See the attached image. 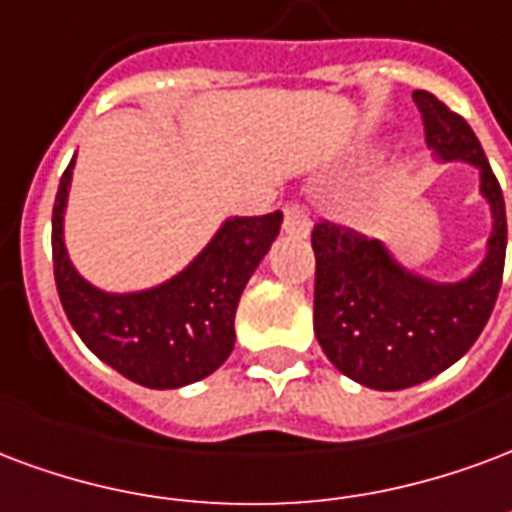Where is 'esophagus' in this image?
I'll use <instances>...</instances> for the list:
<instances>
[{"label":"esophagus","mask_w":512,"mask_h":512,"mask_svg":"<svg viewBox=\"0 0 512 512\" xmlns=\"http://www.w3.org/2000/svg\"><path fill=\"white\" fill-rule=\"evenodd\" d=\"M312 230V219H309V211L301 203H290L285 208V233L295 238H306Z\"/></svg>","instance_id":"34e87169"}]
</instances>
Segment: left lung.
Here are the masks:
<instances>
[{
  "label": "left lung",
  "mask_w": 512,
  "mask_h": 512,
  "mask_svg": "<svg viewBox=\"0 0 512 512\" xmlns=\"http://www.w3.org/2000/svg\"><path fill=\"white\" fill-rule=\"evenodd\" d=\"M426 143L439 162L480 173L491 236L480 266L458 282H437L401 266L388 244L320 222L312 230L314 333L328 361L374 391H404L437 377L475 344L497 304L505 271V198L480 140L434 94L415 92Z\"/></svg>",
  "instance_id": "8db88e82"
}]
</instances>
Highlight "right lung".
I'll return each instance as SVG.
<instances>
[{
    "label": "right lung",
    "mask_w": 512,
    "mask_h": 512,
    "mask_svg": "<svg viewBox=\"0 0 512 512\" xmlns=\"http://www.w3.org/2000/svg\"><path fill=\"white\" fill-rule=\"evenodd\" d=\"M75 157L54 203V276L83 344L143 388L173 391L214 374L236 344V309L249 276L279 236L282 211L225 219L184 271L135 293H108L78 274L64 246Z\"/></svg>",
    "instance_id": "1"
}]
</instances>
